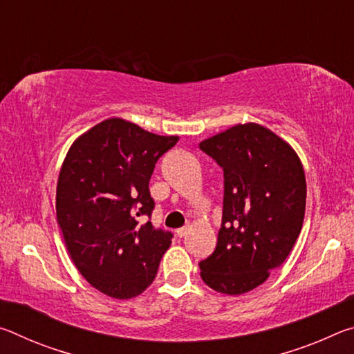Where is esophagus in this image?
Listing matches in <instances>:
<instances>
[{
	"instance_id": "obj_1",
	"label": "esophagus",
	"mask_w": 354,
	"mask_h": 354,
	"mask_svg": "<svg viewBox=\"0 0 354 354\" xmlns=\"http://www.w3.org/2000/svg\"><path fill=\"white\" fill-rule=\"evenodd\" d=\"M187 231H189V226L179 227V230H176V236H178V237H184L185 234H187Z\"/></svg>"
}]
</instances>
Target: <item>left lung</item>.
<instances>
[{
  "label": "left lung",
  "mask_w": 354,
  "mask_h": 354,
  "mask_svg": "<svg viewBox=\"0 0 354 354\" xmlns=\"http://www.w3.org/2000/svg\"><path fill=\"white\" fill-rule=\"evenodd\" d=\"M223 170L217 247L200 262L201 279L220 293L253 290L283 266L299 236L306 178L297 153L270 129L237 124L200 143Z\"/></svg>",
  "instance_id": "1"
}]
</instances>
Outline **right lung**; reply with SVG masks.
<instances>
[{
	"instance_id": "1",
	"label": "right lung",
	"mask_w": 354,
	"mask_h": 354,
	"mask_svg": "<svg viewBox=\"0 0 354 354\" xmlns=\"http://www.w3.org/2000/svg\"><path fill=\"white\" fill-rule=\"evenodd\" d=\"M176 136H156L122 118L98 123L71 145L59 173L56 215L81 274L106 295L127 299L153 283L171 243L156 230L149 179Z\"/></svg>"
}]
</instances>
